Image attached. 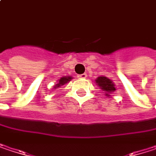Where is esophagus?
<instances>
[{"label": "esophagus", "mask_w": 156, "mask_h": 156, "mask_svg": "<svg viewBox=\"0 0 156 156\" xmlns=\"http://www.w3.org/2000/svg\"><path fill=\"white\" fill-rule=\"evenodd\" d=\"M87 77V75L86 74V73H84V74H80V75H78V78H86Z\"/></svg>", "instance_id": "1"}]
</instances>
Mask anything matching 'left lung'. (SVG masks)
Returning <instances> with one entry per match:
<instances>
[{"label":"left lung","mask_w":156,"mask_h":156,"mask_svg":"<svg viewBox=\"0 0 156 156\" xmlns=\"http://www.w3.org/2000/svg\"><path fill=\"white\" fill-rule=\"evenodd\" d=\"M96 83L100 87L101 89H103L104 91H106V95L109 97V93L113 92L115 90V84L109 79V78H106V77H98L96 79Z\"/></svg>","instance_id":"1"}]
</instances>
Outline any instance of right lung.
<instances>
[{"instance_id":"1","label":"right lung","mask_w":156,"mask_h":156,"mask_svg":"<svg viewBox=\"0 0 156 156\" xmlns=\"http://www.w3.org/2000/svg\"><path fill=\"white\" fill-rule=\"evenodd\" d=\"M71 77H63V78H61L60 79H59V81H58V83L57 84V86H55L56 87H60L61 85H64L65 83H67L68 81H70V79H71Z\"/></svg>"}]
</instances>
